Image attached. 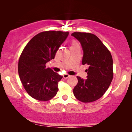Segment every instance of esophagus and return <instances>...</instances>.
Masks as SVG:
<instances>
[{
	"label": "esophagus",
	"mask_w": 132,
	"mask_h": 132,
	"mask_svg": "<svg viewBox=\"0 0 132 132\" xmlns=\"http://www.w3.org/2000/svg\"><path fill=\"white\" fill-rule=\"evenodd\" d=\"M69 77H70V76L67 75V74H65V75H63V77H64V79H67Z\"/></svg>",
	"instance_id": "esophagus-1"
}]
</instances>
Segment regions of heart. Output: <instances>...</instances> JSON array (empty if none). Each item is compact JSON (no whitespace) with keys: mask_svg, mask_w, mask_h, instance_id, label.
Here are the masks:
<instances>
[{"mask_svg":"<svg viewBox=\"0 0 132 132\" xmlns=\"http://www.w3.org/2000/svg\"><path fill=\"white\" fill-rule=\"evenodd\" d=\"M76 44V43H72V45H74V44ZM72 45H71V46H72Z\"/></svg>","mask_w":132,"mask_h":132,"instance_id":"b5f03b06","label":"heart"}]
</instances>
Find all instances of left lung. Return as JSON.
<instances>
[{
  "instance_id": "left-lung-1",
  "label": "left lung",
  "mask_w": 132,
  "mask_h": 132,
  "mask_svg": "<svg viewBox=\"0 0 132 132\" xmlns=\"http://www.w3.org/2000/svg\"><path fill=\"white\" fill-rule=\"evenodd\" d=\"M82 46V64H87V79L77 76L78 83L73 89L77 100L89 103L98 100L107 91L113 79V60L109 50L97 36L90 33L71 34Z\"/></svg>"
}]
</instances>
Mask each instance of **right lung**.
<instances>
[{
    "instance_id": "obj_1",
    "label": "right lung",
    "mask_w": 132,
    "mask_h": 132,
    "mask_svg": "<svg viewBox=\"0 0 132 132\" xmlns=\"http://www.w3.org/2000/svg\"><path fill=\"white\" fill-rule=\"evenodd\" d=\"M68 32L46 31L30 39L23 49L18 71L25 90L32 98L47 101L58 91L62 76L46 68V64L55 58L56 53L67 38Z\"/></svg>"
}]
</instances>
